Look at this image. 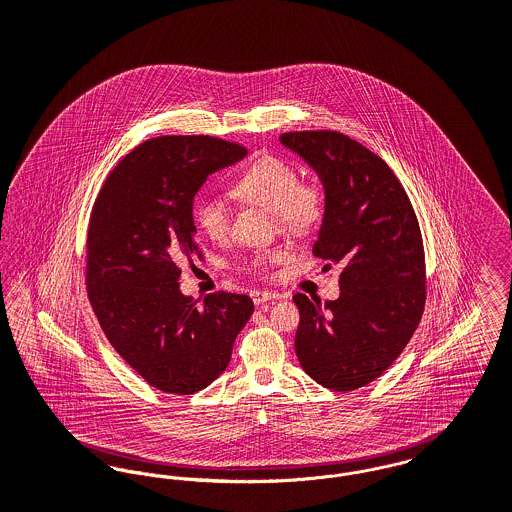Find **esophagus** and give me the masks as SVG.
Returning <instances> with one entry per match:
<instances>
[{"label": "esophagus", "mask_w": 512, "mask_h": 512, "mask_svg": "<svg viewBox=\"0 0 512 512\" xmlns=\"http://www.w3.org/2000/svg\"><path fill=\"white\" fill-rule=\"evenodd\" d=\"M251 300L253 303L257 305V307H261V305H267L269 301L276 300V294H271V292H251Z\"/></svg>", "instance_id": "34e87169"}]
</instances>
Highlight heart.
Returning <instances> with one entry per match:
<instances>
[{
	"instance_id": "1",
	"label": "heart",
	"mask_w": 512,
	"mask_h": 512,
	"mask_svg": "<svg viewBox=\"0 0 512 512\" xmlns=\"http://www.w3.org/2000/svg\"><path fill=\"white\" fill-rule=\"evenodd\" d=\"M234 193L243 203L274 212L278 228L290 236L311 234L325 212L323 189L317 183H300L298 170L278 156L255 160L234 183ZM195 220L212 241H224L230 236L232 211L220 199L207 197L199 201ZM280 257L282 253L274 251L257 259V265Z\"/></svg>"
}]
</instances>
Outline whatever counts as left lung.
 I'll return each mask as SVG.
<instances>
[{
	"mask_svg": "<svg viewBox=\"0 0 512 512\" xmlns=\"http://www.w3.org/2000/svg\"><path fill=\"white\" fill-rule=\"evenodd\" d=\"M280 143L317 174L325 212L313 253L342 265L338 300L296 294V354L303 371L332 391L377 379L418 329L425 259L410 199L391 168L336 131L282 133Z\"/></svg>",
	"mask_w": 512,
	"mask_h": 512,
	"instance_id": "8db88e82",
	"label": "left lung"
}]
</instances>
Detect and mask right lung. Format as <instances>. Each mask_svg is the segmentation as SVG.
I'll use <instances>...</instances> for the list:
<instances>
[{
  "label": "right lung",
  "instance_id": "add662e5",
  "mask_svg": "<svg viewBox=\"0 0 512 512\" xmlns=\"http://www.w3.org/2000/svg\"><path fill=\"white\" fill-rule=\"evenodd\" d=\"M247 154L207 135H170L129 152L104 183L89 224L87 288L110 344L154 389L193 394L228 367L253 313L243 294L197 307L180 265L197 247L193 203L207 178Z\"/></svg>",
  "mask_w": 512,
  "mask_h": 512
}]
</instances>
